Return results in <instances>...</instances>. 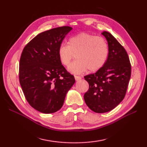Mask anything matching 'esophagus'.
<instances>
[{"label":"esophagus","mask_w":147,"mask_h":147,"mask_svg":"<svg viewBox=\"0 0 147 147\" xmlns=\"http://www.w3.org/2000/svg\"><path fill=\"white\" fill-rule=\"evenodd\" d=\"M74 78H75V80H76V81H78V80L82 79V77L78 76H74Z\"/></svg>","instance_id":"obj_1"}]
</instances>
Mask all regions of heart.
Instances as JSON below:
<instances>
[{"label": "heart", "instance_id": "obj_1", "mask_svg": "<svg viewBox=\"0 0 147 147\" xmlns=\"http://www.w3.org/2000/svg\"><path fill=\"white\" fill-rule=\"evenodd\" d=\"M75 55L76 60L69 67L74 74H80L87 69L95 72L101 69L107 60L109 46L101 36L87 33H81L71 36L67 45L62 43L59 47L58 56L61 63L68 66Z\"/></svg>", "mask_w": 147, "mask_h": 147}]
</instances>
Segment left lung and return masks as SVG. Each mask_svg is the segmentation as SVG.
I'll return each mask as SVG.
<instances>
[{"label":"left lung","instance_id":"left-lung-1","mask_svg":"<svg viewBox=\"0 0 147 147\" xmlns=\"http://www.w3.org/2000/svg\"><path fill=\"white\" fill-rule=\"evenodd\" d=\"M109 46L107 60L95 73L84 76L89 89L84 100L96 113L111 111L124 99L131 78V63L126 50L107 32H102Z\"/></svg>","mask_w":147,"mask_h":147}]
</instances>
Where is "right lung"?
Masks as SVG:
<instances>
[{
  "label": "right lung",
  "mask_w": 147,
  "mask_h": 147,
  "mask_svg": "<svg viewBox=\"0 0 147 147\" xmlns=\"http://www.w3.org/2000/svg\"><path fill=\"white\" fill-rule=\"evenodd\" d=\"M70 26L55 28L36 35L24 47L19 78L24 96L33 108L51 114L63 105L67 92L75 83L59 61V47Z\"/></svg>",
  "instance_id": "obj_1"
}]
</instances>
